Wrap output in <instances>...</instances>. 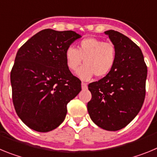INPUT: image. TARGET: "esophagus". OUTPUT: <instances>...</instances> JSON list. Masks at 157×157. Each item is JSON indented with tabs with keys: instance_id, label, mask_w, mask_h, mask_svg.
<instances>
[{
	"instance_id": "obj_1",
	"label": "esophagus",
	"mask_w": 157,
	"mask_h": 157,
	"mask_svg": "<svg viewBox=\"0 0 157 157\" xmlns=\"http://www.w3.org/2000/svg\"><path fill=\"white\" fill-rule=\"evenodd\" d=\"M82 90H86L87 89V84L86 83H85V82H82Z\"/></svg>"
}]
</instances>
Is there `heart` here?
Segmentation results:
<instances>
[{"instance_id":"obj_1","label":"heart","mask_w":157,"mask_h":157,"mask_svg":"<svg viewBox=\"0 0 157 157\" xmlns=\"http://www.w3.org/2000/svg\"><path fill=\"white\" fill-rule=\"evenodd\" d=\"M67 66L71 71H75L76 75L82 80L96 77L106 76L114 67L116 60V50L114 45L105 42L95 37H87L82 40L77 48L67 47L65 51Z\"/></svg>"}]
</instances>
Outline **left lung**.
I'll return each mask as SVG.
<instances>
[{
  "mask_svg": "<svg viewBox=\"0 0 157 157\" xmlns=\"http://www.w3.org/2000/svg\"><path fill=\"white\" fill-rule=\"evenodd\" d=\"M105 34L116 48V60L105 77L88 86L92 98L87 109L96 125L116 131L128 125L141 110L147 67L141 48L129 37L113 30Z\"/></svg>",
  "mask_w": 157,
  "mask_h": 157,
  "instance_id": "left-lung-1",
  "label": "left lung"
}]
</instances>
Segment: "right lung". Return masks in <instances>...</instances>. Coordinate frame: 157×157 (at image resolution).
Returning a JSON list of instances; mask_svg holds the SVG:
<instances>
[{
  "label": "right lung",
  "mask_w": 157,
  "mask_h": 157,
  "mask_svg": "<svg viewBox=\"0 0 157 157\" xmlns=\"http://www.w3.org/2000/svg\"><path fill=\"white\" fill-rule=\"evenodd\" d=\"M82 36L45 29L22 45L11 71L12 101L28 127L48 132L59 127L67 105L81 91V81L67 66L65 51Z\"/></svg>",
  "instance_id": "right-lung-1"
}]
</instances>
